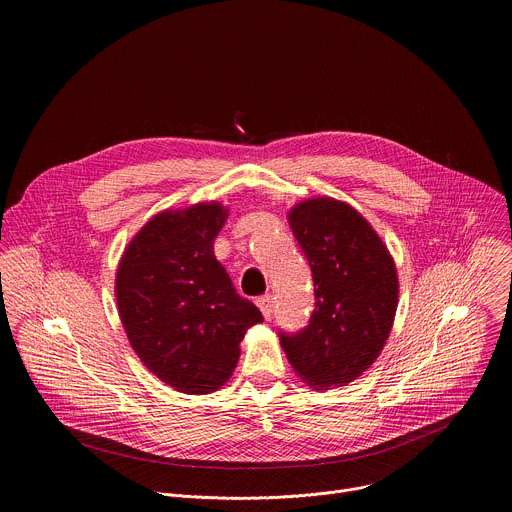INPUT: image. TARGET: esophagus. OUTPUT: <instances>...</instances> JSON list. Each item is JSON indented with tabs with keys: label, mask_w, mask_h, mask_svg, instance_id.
<instances>
[{
	"label": "esophagus",
	"mask_w": 512,
	"mask_h": 512,
	"mask_svg": "<svg viewBox=\"0 0 512 512\" xmlns=\"http://www.w3.org/2000/svg\"><path fill=\"white\" fill-rule=\"evenodd\" d=\"M255 304H257V308L261 310L263 318L269 320V318H271V312H273V298H271V296H261V298H257Z\"/></svg>",
	"instance_id": "esophagus-1"
}]
</instances>
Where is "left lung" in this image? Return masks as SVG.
Returning a JSON list of instances; mask_svg holds the SVG:
<instances>
[{"mask_svg": "<svg viewBox=\"0 0 512 512\" xmlns=\"http://www.w3.org/2000/svg\"><path fill=\"white\" fill-rule=\"evenodd\" d=\"M314 279L310 324L281 334L296 375L312 389L344 387L379 358L399 304L395 261L373 225L350 204L316 196L287 212Z\"/></svg>", "mask_w": 512, "mask_h": 512, "instance_id": "1", "label": "left lung"}]
</instances>
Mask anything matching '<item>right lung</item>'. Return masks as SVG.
<instances>
[{
    "instance_id": "1",
    "label": "right lung",
    "mask_w": 512,
    "mask_h": 512,
    "mask_svg": "<svg viewBox=\"0 0 512 512\" xmlns=\"http://www.w3.org/2000/svg\"><path fill=\"white\" fill-rule=\"evenodd\" d=\"M227 216L229 208L214 200L158 212L129 241L115 273L131 348L178 393L221 389L233 377L245 332L263 322L214 257Z\"/></svg>"
}]
</instances>
